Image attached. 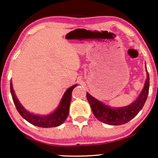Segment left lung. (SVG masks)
<instances>
[{
	"label": "left lung",
	"instance_id": "left-lung-1",
	"mask_svg": "<svg viewBox=\"0 0 158 158\" xmlns=\"http://www.w3.org/2000/svg\"><path fill=\"white\" fill-rule=\"evenodd\" d=\"M147 72V79L143 89L136 100L126 106L113 108L95 98L88 93H86L87 100L90 105L92 111L98 120L109 125H122L129 122L136 116L144 105L148 98L150 87V77Z\"/></svg>",
	"mask_w": 158,
	"mask_h": 158
}]
</instances>
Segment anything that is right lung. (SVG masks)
<instances>
[{
	"instance_id": "add662e5",
	"label": "right lung",
	"mask_w": 158,
	"mask_h": 158,
	"mask_svg": "<svg viewBox=\"0 0 158 158\" xmlns=\"http://www.w3.org/2000/svg\"><path fill=\"white\" fill-rule=\"evenodd\" d=\"M10 94H11L13 101H14L17 111H19L20 115L28 122L34 126L43 127V128H49V127L60 126L62 123H64L66 118H68L71 98H72V91L76 87L77 84L67 89L57 109L52 113L47 114V115H38V114H34L27 111L17 98L14 88H13L11 81H10Z\"/></svg>"
}]
</instances>
